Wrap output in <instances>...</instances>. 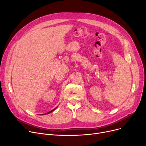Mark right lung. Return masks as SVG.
Wrapping results in <instances>:
<instances>
[{
  "instance_id": "right-lung-1",
  "label": "right lung",
  "mask_w": 146,
  "mask_h": 146,
  "mask_svg": "<svg viewBox=\"0 0 146 146\" xmlns=\"http://www.w3.org/2000/svg\"><path fill=\"white\" fill-rule=\"evenodd\" d=\"M57 108V107H56V108H55L54 109V110H52V111H50V112H47V113H44V114H48V113H51V112H52L53 111H54V110H56V109ZM44 114H42V115H44Z\"/></svg>"
}]
</instances>
